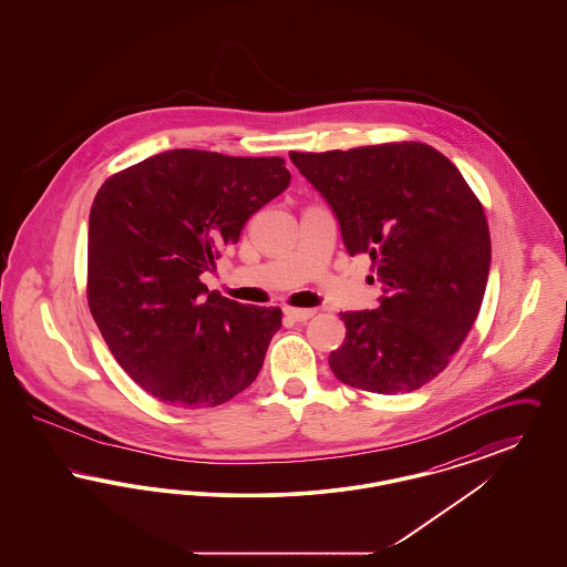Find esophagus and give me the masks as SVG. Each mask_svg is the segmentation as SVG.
Masks as SVG:
<instances>
[{"label": "esophagus", "instance_id": "obj_1", "mask_svg": "<svg viewBox=\"0 0 567 567\" xmlns=\"http://www.w3.org/2000/svg\"><path fill=\"white\" fill-rule=\"evenodd\" d=\"M285 315L293 321H308L315 317L312 308H285Z\"/></svg>", "mask_w": 567, "mask_h": 567}]
</instances>
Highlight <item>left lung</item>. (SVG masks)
I'll use <instances>...</instances> for the list:
<instances>
[{"mask_svg":"<svg viewBox=\"0 0 567 567\" xmlns=\"http://www.w3.org/2000/svg\"><path fill=\"white\" fill-rule=\"evenodd\" d=\"M289 157L333 208L347 250L370 255L384 291L377 310L340 312L347 340L329 354L333 377L382 395L421 389L481 312L491 266L481 199L423 142Z\"/></svg>","mask_w":567,"mask_h":567,"instance_id":"8db88e82","label":"left lung"}]
</instances>
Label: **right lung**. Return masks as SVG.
<instances>
[{
  "label": "right lung",
  "instance_id": "1",
  "mask_svg": "<svg viewBox=\"0 0 567 567\" xmlns=\"http://www.w3.org/2000/svg\"><path fill=\"white\" fill-rule=\"evenodd\" d=\"M289 183L282 157L176 148L112 174L97 190L89 310L118 365L163 404H225L259 374L280 308L208 293L199 276Z\"/></svg>",
  "mask_w": 567,
  "mask_h": 567
}]
</instances>
